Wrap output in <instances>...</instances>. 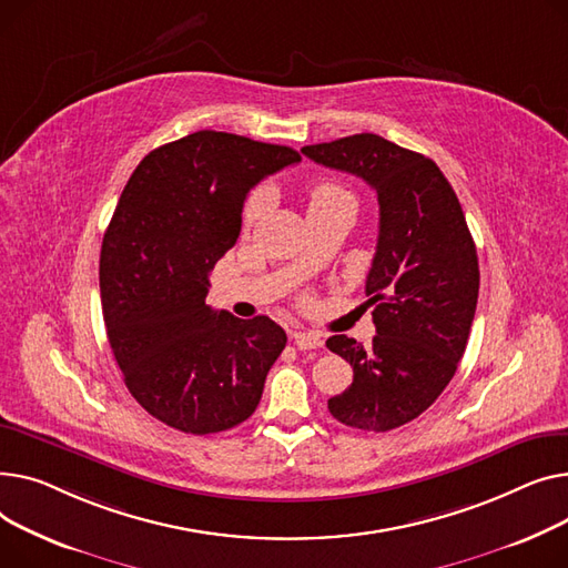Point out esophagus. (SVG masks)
<instances>
[{
  "label": "esophagus",
  "mask_w": 568,
  "mask_h": 568,
  "mask_svg": "<svg viewBox=\"0 0 568 568\" xmlns=\"http://www.w3.org/2000/svg\"><path fill=\"white\" fill-rule=\"evenodd\" d=\"M291 339H293V344L300 351H314V348H318L323 344L318 332H293Z\"/></svg>",
  "instance_id": "esophagus-1"
}]
</instances>
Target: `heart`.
Returning a JSON list of instances; mask_svg holds the SVG:
<instances>
[{"instance_id": "b5f03b06", "label": "heart", "mask_w": 568, "mask_h": 568, "mask_svg": "<svg viewBox=\"0 0 568 568\" xmlns=\"http://www.w3.org/2000/svg\"><path fill=\"white\" fill-rule=\"evenodd\" d=\"M339 196H351L342 185L332 181H318L307 187V206H321L327 202H335ZM263 209V192H252L245 204V222H254Z\"/></svg>"}]
</instances>
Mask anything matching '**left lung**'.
<instances>
[{
  "label": "left lung",
  "mask_w": 568,
  "mask_h": 568,
  "mask_svg": "<svg viewBox=\"0 0 568 568\" xmlns=\"http://www.w3.org/2000/svg\"><path fill=\"white\" fill-rule=\"evenodd\" d=\"M303 153L369 183L381 206L378 245L366 275L376 337L325 346L353 366V383L327 410L342 424L385 433L419 417L456 374L479 295L477 247L458 196L430 158L362 132Z\"/></svg>",
  "instance_id": "1"
}]
</instances>
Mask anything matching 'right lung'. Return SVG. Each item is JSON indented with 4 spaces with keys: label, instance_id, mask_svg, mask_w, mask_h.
Masks as SVG:
<instances>
[{
    "label": "right lung",
    "instance_id": "add662e5",
    "mask_svg": "<svg viewBox=\"0 0 568 568\" xmlns=\"http://www.w3.org/2000/svg\"><path fill=\"white\" fill-rule=\"evenodd\" d=\"M295 162L288 146L199 130L151 151L121 192L100 300L125 387L166 426L209 436L261 402L286 332L211 310L209 275L239 241L247 192Z\"/></svg>",
    "mask_w": 568,
    "mask_h": 568
}]
</instances>
